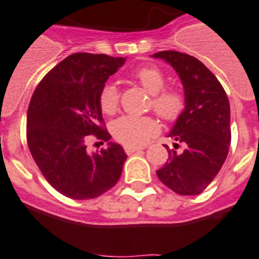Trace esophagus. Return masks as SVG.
Returning <instances> with one entry per match:
<instances>
[{"instance_id": "esophagus-1", "label": "esophagus", "mask_w": 259, "mask_h": 259, "mask_svg": "<svg viewBox=\"0 0 259 259\" xmlns=\"http://www.w3.org/2000/svg\"><path fill=\"white\" fill-rule=\"evenodd\" d=\"M124 149L128 155H131V153L138 152V151H142V149H144V148H143V147H138V145H125Z\"/></svg>"}]
</instances>
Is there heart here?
Here are the masks:
<instances>
[{
    "label": "heart",
    "mask_w": 259,
    "mask_h": 259,
    "mask_svg": "<svg viewBox=\"0 0 259 259\" xmlns=\"http://www.w3.org/2000/svg\"><path fill=\"white\" fill-rule=\"evenodd\" d=\"M136 82L151 94V108L166 121L180 117L185 108V98L180 89L164 87L165 75L156 66H144L134 74ZM100 108L104 114L114 115L119 108V91L114 84H106L99 94ZM159 131V123L151 116H121L112 123L111 132L124 145H142Z\"/></svg>",
    "instance_id": "1"
}]
</instances>
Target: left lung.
Returning <instances> with one entry per match:
<instances>
[{
    "label": "left lung",
    "instance_id": "8db88e82",
    "mask_svg": "<svg viewBox=\"0 0 259 259\" xmlns=\"http://www.w3.org/2000/svg\"><path fill=\"white\" fill-rule=\"evenodd\" d=\"M169 63L180 76L185 108L169 136L177 154L168 149V160L156 175L159 180L183 196L200 194L213 181L229 152L230 104L225 90L206 66L192 55L179 51H159L152 55Z\"/></svg>",
    "mask_w": 259,
    "mask_h": 259
}]
</instances>
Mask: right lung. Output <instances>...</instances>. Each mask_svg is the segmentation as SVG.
<instances>
[{
    "label": "right lung",
    "instance_id": "obj_1",
    "mask_svg": "<svg viewBox=\"0 0 259 259\" xmlns=\"http://www.w3.org/2000/svg\"><path fill=\"white\" fill-rule=\"evenodd\" d=\"M125 58L76 53L44 76L27 110V145L34 161L55 191L72 200L99 197L120 179L127 155L108 143L100 152H87L93 138L100 144L104 130L99 94Z\"/></svg>",
    "mask_w": 259,
    "mask_h": 259
}]
</instances>
